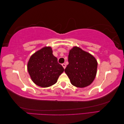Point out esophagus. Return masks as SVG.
<instances>
[{"mask_svg": "<svg viewBox=\"0 0 124 124\" xmlns=\"http://www.w3.org/2000/svg\"><path fill=\"white\" fill-rule=\"evenodd\" d=\"M62 67H63V68H64V69H65L66 67V65L65 63H62Z\"/></svg>", "mask_w": 124, "mask_h": 124, "instance_id": "esophagus-1", "label": "esophagus"}]
</instances>
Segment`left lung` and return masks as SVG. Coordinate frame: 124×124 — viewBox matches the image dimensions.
I'll use <instances>...</instances> for the list:
<instances>
[{"mask_svg":"<svg viewBox=\"0 0 124 124\" xmlns=\"http://www.w3.org/2000/svg\"><path fill=\"white\" fill-rule=\"evenodd\" d=\"M68 62L65 72L73 86L84 87L94 80L98 63L91 54L75 46L69 52Z\"/></svg>","mask_w":124,"mask_h":124,"instance_id":"left-lung-1","label":"left lung"}]
</instances>
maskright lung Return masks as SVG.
I'll return each mask as SVG.
<instances>
[{
    "mask_svg": "<svg viewBox=\"0 0 124 124\" xmlns=\"http://www.w3.org/2000/svg\"><path fill=\"white\" fill-rule=\"evenodd\" d=\"M51 47H43L33 54L28 62V73L38 86L47 87L55 84L64 71Z\"/></svg>",
    "mask_w": 124,
    "mask_h": 124,
    "instance_id": "obj_1",
    "label": "right lung"
}]
</instances>
